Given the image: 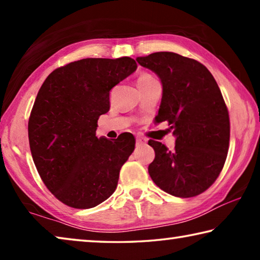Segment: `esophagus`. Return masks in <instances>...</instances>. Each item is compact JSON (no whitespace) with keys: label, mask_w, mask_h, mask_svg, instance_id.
I'll use <instances>...</instances> for the list:
<instances>
[{"label":"esophagus","mask_w":260,"mask_h":260,"mask_svg":"<svg viewBox=\"0 0 260 260\" xmlns=\"http://www.w3.org/2000/svg\"><path fill=\"white\" fill-rule=\"evenodd\" d=\"M147 139H144V138H142V136H136V144H138V146H141V144H146L147 143Z\"/></svg>","instance_id":"34e87169"}]
</instances>
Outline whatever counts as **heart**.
<instances>
[{
	"mask_svg": "<svg viewBox=\"0 0 260 260\" xmlns=\"http://www.w3.org/2000/svg\"><path fill=\"white\" fill-rule=\"evenodd\" d=\"M147 78H152L151 76H149V74H146V73H144V74H142V76H141L139 79H147Z\"/></svg>",
	"mask_w": 260,
	"mask_h": 260,
	"instance_id": "heart-1",
	"label": "heart"
}]
</instances>
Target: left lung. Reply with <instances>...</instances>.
<instances>
[{
    "mask_svg": "<svg viewBox=\"0 0 260 260\" xmlns=\"http://www.w3.org/2000/svg\"><path fill=\"white\" fill-rule=\"evenodd\" d=\"M136 60L159 77L162 96L156 122L169 121L175 136L174 150L149 141L155 150L149 174L170 195H200L219 177L230 147V116L218 83L203 64L175 52Z\"/></svg>",
    "mask_w": 260,
    "mask_h": 260,
    "instance_id": "8db88e82",
    "label": "left lung"
}]
</instances>
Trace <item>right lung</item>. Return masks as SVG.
I'll return each instance as SVG.
<instances>
[{"label": "right lung", "mask_w": 260, "mask_h": 260, "mask_svg": "<svg viewBox=\"0 0 260 260\" xmlns=\"http://www.w3.org/2000/svg\"><path fill=\"white\" fill-rule=\"evenodd\" d=\"M131 57L85 58L52 71L39 90L28 120L32 157L43 183L61 203L90 209L116 190L133 135L98 138L110 90L133 73Z\"/></svg>", "instance_id": "right-lung-1"}]
</instances>
